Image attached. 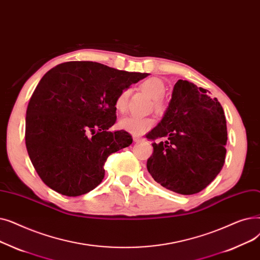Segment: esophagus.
Here are the masks:
<instances>
[{
    "instance_id": "34e87169",
    "label": "esophagus",
    "mask_w": 260,
    "mask_h": 260,
    "mask_svg": "<svg viewBox=\"0 0 260 260\" xmlns=\"http://www.w3.org/2000/svg\"><path fill=\"white\" fill-rule=\"evenodd\" d=\"M133 141H134L135 143H139V142H142L143 139L140 138V137H135V135H134V137H133Z\"/></svg>"
}]
</instances>
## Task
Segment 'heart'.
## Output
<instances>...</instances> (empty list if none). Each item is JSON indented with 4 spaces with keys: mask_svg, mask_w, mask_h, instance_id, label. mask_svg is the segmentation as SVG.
Masks as SVG:
<instances>
[{
    "mask_svg": "<svg viewBox=\"0 0 260 260\" xmlns=\"http://www.w3.org/2000/svg\"><path fill=\"white\" fill-rule=\"evenodd\" d=\"M141 90L149 96L151 100H153V105L155 109L162 108V102L159 98L163 96L165 92V84L159 78H149L142 82ZM130 95V91L128 89L122 90L116 97L114 106L115 109L119 112H123L127 108L128 98ZM153 119L148 117H138V116H126L122 117L118 126L121 130H125L133 135H142L149 131L153 126Z\"/></svg>",
    "mask_w": 260,
    "mask_h": 260,
    "instance_id": "b5f03b06",
    "label": "heart"
}]
</instances>
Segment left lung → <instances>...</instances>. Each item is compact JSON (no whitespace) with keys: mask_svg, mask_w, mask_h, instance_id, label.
<instances>
[{"mask_svg":"<svg viewBox=\"0 0 260 260\" xmlns=\"http://www.w3.org/2000/svg\"><path fill=\"white\" fill-rule=\"evenodd\" d=\"M147 139L153 143L147 169L155 182L180 194L204 189L224 164L228 130L217 98L187 80H178L163 118Z\"/></svg>","mask_w":260,"mask_h":260,"instance_id":"left-lung-1","label":"left lung"}]
</instances>
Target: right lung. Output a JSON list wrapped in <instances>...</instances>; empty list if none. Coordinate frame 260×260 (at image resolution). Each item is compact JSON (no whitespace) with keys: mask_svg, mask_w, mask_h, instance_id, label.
Segmentation results:
<instances>
[{"mask_svg":"<svg viewBox=\"0 0 260 260\" xmlns=\"http://www.w3.org/2000/svg\"><path fill=\"white\" fill-rule=\"evenodd\" d=\"M147 76L92 61L64 62L45 74L26 110L25 144L49 188L77 197L103 181L108 156L132 143L125 130L109 131L116 97Z\"/></svg>","mask_w":260,"mask_h":260,"instance_id":"obj_1","label":"right lung"}]
</instances>
